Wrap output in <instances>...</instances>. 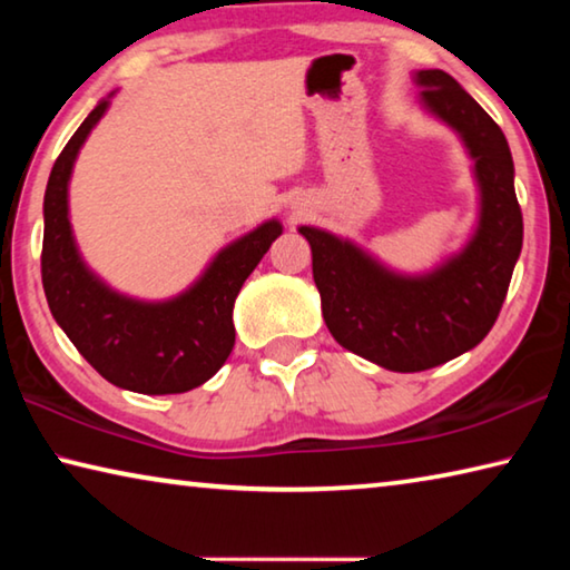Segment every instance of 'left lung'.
I'll use <instances>...</instances> for the list:
<instances>
[{"label":"left lung","mask_w":570,"mask_h":570,"mask_svg":"<svg viewBox=\"0 0 570 570\" xmlns=\"http://www.w3.org/2000/svg\"><path fill=\"white\" fill-rule=\"evenodd\" d=\"M420 105L460 135L478 180V226L432 272L400 274L354 240L298 226L312 246L322 314L344 350L390 372H422L485 340L523 248L515 168L498 122L442 70L414 72Z\"/></svg>","instance_id":"8db88e82"}]
</instances>
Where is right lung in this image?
Segmentation results:
<instances>
[{
	"label": "right lung",
	"mask_w": 570,
	"mask_h": 570,
	"mask_svg": "<svg viewBox=\"0 0 570 570\" xmlns=\"http://www.w3.org/2000/svg\"><path fill=\"white\" fill-rule=\"evenodd\" d=\"M110 92L85 118L55 160L45 190L42 286L55 322L85 360L120 390L180 394L208 382L236 342L234 304L268 246L276 218L220 248L186 292L166 302L115 292L85 264L70 224V178L77 153L110 108Z\"/></svg>",
	"instance_id": "right-lung-1"
}]
</instances>
